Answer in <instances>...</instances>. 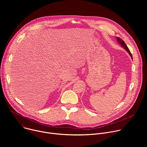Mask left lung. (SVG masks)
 Wrapping results in <instances>:
<instances>
[{"instance_id": "1", "label": "left lung", "mask_w": 147, "mask_h": 147, "mask_svg": "<svg viewBox=\"0 0 147 147\" xmlns=\"http://www.w3.org/2000/svg\"><path fill=\"white\" fill-rule=\"evenodd\" d=\"M116 39H117V42L128 53H129V54L130 55V56H131V59H133V56H132V55H131V52H130V50L129 49V48H127V45H125V42H124L121 39H120V38H119V37H116Z\"/></svg>"}]
</instances>
